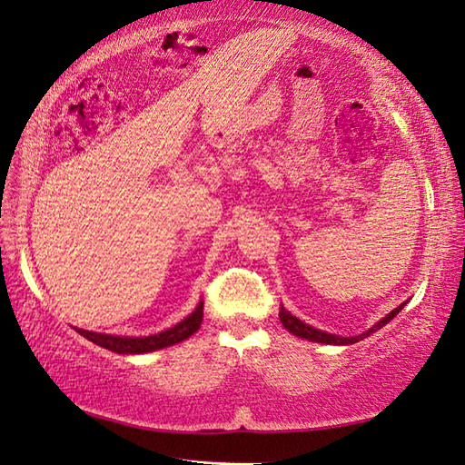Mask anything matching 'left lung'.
Masks as SVG:
<instances>
[{"instance_id": "8db88e82", "label": "left lung", "mask_w": 465, "mask_h": 465, "mask_svg": "<svg viewBox=\"0 0 465 465\" xmlns=\"http://www.w3.org/2000/svg\"><path fill=\"white\" fill-rule=\"evenodd\" d=\"M403 305H406V302L400 303L396 310H391L380 322H375L368 331H363L360 335H351V338H343V335H335V333H328V331H322L318 328H313V325L302 322L300 318H295V315L292 312L285 310L283 305H282V310H280V322H282V325H283L285 330H288L293 335H298V338H302V340L315 341V343H328V345H350V343H355V341H360V340H365V338H368V335L381 330L385 323L396 318V315L403 310Z\"/></svg>"}]
</instances>
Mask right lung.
Wrapping results in <instances>:
<instances>
[{
  "label": "right lung",
  "mask_w": 465,
  "mask_h": 465,
  "mask_svg": "<svg viewBox=\"0 0 465 465\" xmlns=\"http://www.w3.org/2000/svg\"><path fill=\"white\" fill-rule=\"evenodd\" d=\"M203 320V302L200 300L195 305V310L183 318L180 323H175L173 328H167L160 333L153 335H143V338H130V335H114V333H100V331H87L75 328V331L84 335L85 340L94 341L100 348H105L115 353H147V351H157L163 348H170V345L180 343L190 338L197 330H200Z\"/></svg>",
  "instance_id": "right-lung-1"
}]
</instances>
